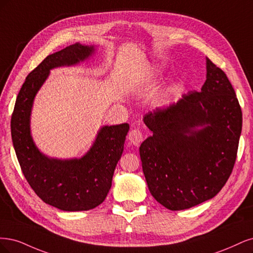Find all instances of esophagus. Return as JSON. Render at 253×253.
<instances>
[{
  "mask_svg": "<svg viewBox=\"0 0 253 253\" xmlns=\"http://www.w3.org/2000/svg\"><path fill=\"white\" fill-rule=\"evenodd\" d=\"M128 140L133 146H138V145L141 144V142L143 141V134H142V132L140 131V130L133 129V130H131V131L129 132Z\"/></svg>",
  "mask_w": 253,
  "mask_h": 253,
  "instance_id": "1",
  "label": "esophagus"
}]
</instances>
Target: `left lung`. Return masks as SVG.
Instances as JSON below:
<instances>
[{"mask_svg": "<svg viewBox=\"0 0 253 253\" xmlns=\"http://www.w3.org/2000/svg\"><path fill=\"white\" fill-rule=\"evenodd\" d=\"M200 92L144 116L152 131L141 144L143 172L152 197L169 210L214 198L229 178L242 132V110L225 72L206 58Z\"/></svg>", "mask_w": 253, "mask_h": 253, "instance_id": "8db88e82", "label": "left lung"}]
</instances>
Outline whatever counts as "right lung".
Instances as JSON below:
<instances>
[{"mask_svg":"<svg viewBox=\"0 0 253 253\" xmlns=\"http://www.w3.org/2000/svg\"><path fill=\"white\" fill-rule=\"evenodd\" d=\"M95 50L93 45L76 43L48 55L27 76L11 117L12 143L24 176L41 200L64 211L90 210L104 202L124 150L129 125L103 126L83 157L56 159L37 147L30 129L31 110L50 70L76 66Z\"/></svg>","mask_w":253,"mask_h":253,"instance_id":"1","label":"right lung"}]
</instances>
